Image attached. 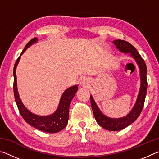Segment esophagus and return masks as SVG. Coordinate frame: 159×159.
<instances>
[{
	"label": "esophagus",
	"instance_id": "34e87169",
	"mask_svg": "<svg viewBox=\"0 0 159 159\" xmlns=\"http://www.w3.org/2000/svg\"><path fill=\"white\" fill-rule=\"evenodd\" d=\"M89 80L87 79H83L80 81V85L83 86H87L88 85H89Z\"/></svg>",
	"mask_w": 159,
	"mask_h": 159
}]
</instances>
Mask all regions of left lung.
Returning a JSON list of instances; mask_svg holds the SVG:
<instances>
[{"mask_svg": "<svg viewBox=\"0 0 159 159\" xmlns=\"http://www.w3.org/2000/svg\"><path fill=\"white\" fill-rule=\"evenodd\" d=\"M114 44L121 52L130 53L132 57L135 60L139 68L141 85L135 104H134V106L133 107V109L131 110V111L125 117L120 118H111L107 117L102 114L93 98L92 95H90V102L94 116H95L96 121L98 122V124L107 130L118 131L123 130L125 128L128 127V125H130L141 114L147 95V69L146 64H145L141 55H139L138 50L135 49V48L133 45H131L130 43L123 41V40L118 39L114 41Z\"/></svg>", "mask_w": 159, "mask_h": 159, "instance_id": "1", "label": "left lung"}]
</instances>
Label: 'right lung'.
Here are the masks:
<instances>
[{"instance_id": "1", "label": "right lung", "mask_w": 159, "mask_h": 159, "mask_svg": "<svg viewBox=\"0 0 159 159\" xmlns=\"http://www.w3.org/2000/svg\"><path fill=\"white\" fill-rule=\"evenodd\" d=\"M36 38H34L29 41L22 50L20 57L17 58L13 69V75H14V83H13V90H14L15 99L17 104L19 111L25 121L29 125L33 126L38 130L45 132L48 133H55L66 127L69 120V105L73 99L75 94L78 90V86L74 85L70 87L64 91L61 95L58 108L54 114L46 116H41L33 114L26 108L22 104L19 96L17 86V76H16V68L20 61L21 55L25 52L26 49L37 41Z\"/></svg>"}]
</instances>
